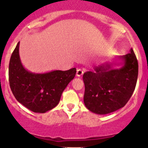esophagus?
<instances>
[{
    "label": "esophagus",
    "instance_id": "obj_1",
    "mask_svg": "<svg viewBox=\"0 0 148 148\" xmlns=\"http://www.w3.org/2000/svg\"><path fill=\"white\" fill-rule=\"evenodd\" d=\"M84 71L82 69H77V77H81L83 74Z\"/></svg>",
    "mask_w": 148,
    "mask_h": 148
}]
</instances>
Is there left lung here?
Wrapping results in <instances>:
<instances>
[{
  "mask_svg": "<svg viewBox=\"0 0 148 148\" xmlns=\"http://www.w3.org/2000/svg\"><path fill=\"white\" fill-rule=\"evenodd\" d=\"M120 58L123 60L121 69H113L106 63L84 73V103L92 112H112L123 107L132 97L138 77L137 59L132 49Z\"/></svg>",
  "mask_w": 148,
  "mask_h": 148,
  "instance_id": "left-lung-1",
  "label": "left lung"
}]
</instances>
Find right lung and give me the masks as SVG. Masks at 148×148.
Wrapping results in <instances>:
<instances>
[{
  "mask_svg": "<svg viewBox=\"0 0 148 148\" xmlns=\"http://www.w3.org/2000/svg\"><path fill=\"white\" fill-rule=\"evenodd\" d=\"M20 42L11 56L9 85L15 99L34 112L45 113L58 104L62 93L75 77V68L45 74L31 73L23 67L19 55Z\"/></svg>",
  "mask_w": 148,
  "mask_h": 148,
  "instance_id": "1",
  "label": "right lung"
}]
</instances>
